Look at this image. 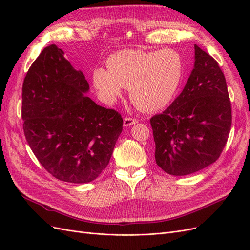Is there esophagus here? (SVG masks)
I'll use <instances>...</instances> for the list:
<instances>
[{"label":"esophagus","mask_w":250,"mask_h":250,"mask_svg":"<svg viewBox=\"0 0 250 250\" xmlns=\"http://www.w3.org/2000/svg\"><path fill=\"white\" fill-rule=\"evenodd\" d=\"M138 120L137 119H132V118H125L124 119V122H123V125L124 127H128V126H131L133 124H137Z\"/></svg>","instance_id":"1"}]
</instances>
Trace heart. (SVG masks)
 Masks as SVG:
<instances>
[{
	"label": "heart",
	"instance_id": "heart-1",
	"mask_svg": "<svg viewBox=\"0 0 250 250\" xmlns=\"http://www.w3.org/2000/svg\"><path fill=\"white\" fill-rule=\"evenodd\" d=\"M184 76V60L178 52L122 50L107 59V70L93 72V83L106 101L115 100L128 87L135 107L161 110L173 100Z\"/></svg>",
	"mask_w": 250,
	"mask_h": 250
}]
</instances>
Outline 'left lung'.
I'll return each mask as SVG.
<instances>
[{
  "mask_svg": "<svg viewBox=\"0 0 250 250\" xmlns=\"http://www.w3.org/2000/svg\"><path fill=\"white\" fill-rule=\"evenodd\" d=\"M195 48V62L183 92L150 119L155 162L166 173L184 176L215 163L228 142L231 107L224 74L216 60Z\"/></svg>",
  "mask_w": 250,
  "mask_h": 250,
  "instance_id": "8db88e82",
  "label": "left lung"
}]
</instances>
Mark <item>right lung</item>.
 I'll use <instances>...</instances> for the list:
<instances>
[{"label":"right lung","mask_w":250,"mask_h":250,"mask_svg":"<svg viewBox=\"0 0 250 250\" xmlns=\"http://www.w3.org/2000/svg\"><path fill=\"white\" fill-rule=\"evenodd\" d=\"M89 85L55 44L30 66L21 94V118L30 148L55 178L87 184L107 167L123 129L119 112L86 96Z\"/></svg>","instance_id":"1"}]
</instances>
